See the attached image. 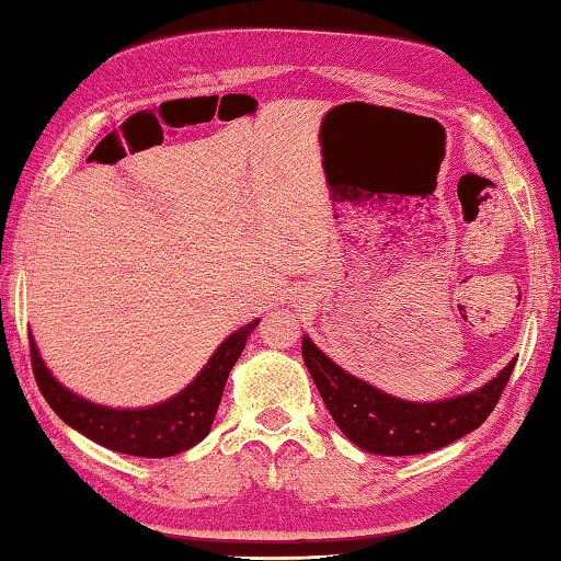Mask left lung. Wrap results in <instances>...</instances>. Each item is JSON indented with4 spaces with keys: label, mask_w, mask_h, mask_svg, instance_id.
I'll use <instances>...</instances> for the list:
<instances>
[{
    "label": "left lung",
    "mask_w": 561,
    "mask_h": 561,
    "mask_svg": "<svg viewBox=\"0 0 561 561\" xmlns=\"http://www.w3.org/2000/svg\"><path fill=\"white\" fill-rule=\"evenodd\" d=\"M302 360L343 435L373 455H422L472 433L490 417L514 370V360L484 388L437 402H410L345 373L302 337Z\"/></svg>",
    "instance_id": "obj_1"
}]
</instances>
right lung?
I'll list each match as a JSON object with an SVG mask.
<instances>
[{
	"instance_id": "1",
	"label": "right lung",
	"mask_w": 561,
	"mask_h": 561,
	"mask_svg": "<svg viewBox=\"0 0 561 561\" xmlns=\"http://www.w3.org/2000/svg\"><path fill=\"white\" fill-rule=\"evenodd\" d=\"M255 325H259V320L228 335L194 382L167 402L151 408L116 410L79 398L47 370L39 351H36L34 337L30 335L32 370L49 408L77 433L122 455L171 457L198 445L210 433L228 373L241 357L248 335L253 333Z\"/></svg>"
}]
</instances>
